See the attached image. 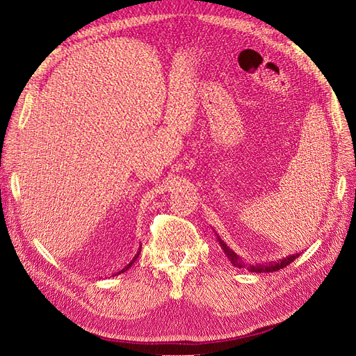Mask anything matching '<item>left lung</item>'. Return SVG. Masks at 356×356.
Here are the masks:
<instances>
[{
	"label": "left lung",
	"instance_id": "1",
	"mask_svg": "<svg viewBox=\"0 0 356 356\" xmlns=\"http://www.w3.org/2000/svg\"><path fill=\"white\" fill-rule=\"evenodd\" d=\"M217 234V233H215ZM217 241L221 246V250L224 251V254L227 255L229 261L234 266V267H239V268H243L246 267L248 270L250 272H254V273H272V272H276V270H281V268L286 267L288 264L293 263L296 258L300 257V252H296L293 255H288L285 258H282V260H276V261H268V263H257V264H248L245 263L242 258L236 254L233 250H230V248L225 245V242L220 238V236L217 234Z\"/></svg>",
	"mask_w": 356,
	"mask_h": 356
}]
</instances>
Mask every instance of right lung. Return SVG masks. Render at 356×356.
Instances as JSON below:
<instances>
[{
	"label": "right lung",
	"mask_w": 356,
	"mask_h": 356,
	"mask_svg": "<svg viewBox=\"0 0 356 356\" xmlns=\"http://www.w3.org/2000/svg\"><path fill=\"white\" fill-rule=\"evenodd\" d=\"M141 246H143V245H139V248H138V252L135 254V257L132 258V260H131V261H129V263H127V264H126V266H124L123 268H118V270H117L115 273H111V276H110V277H113V276H118V275H120V273H124V272L127 270V268H129V267H131V266H132V264H134V263L136 261V258L139 257V254H141Z\"/></svg>",
	"instance_id": "1"
}]
</instances>
